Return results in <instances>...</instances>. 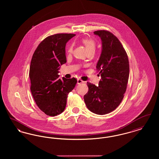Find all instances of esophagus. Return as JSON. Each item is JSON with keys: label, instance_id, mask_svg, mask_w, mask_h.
<instances>
[{"label": "esophagus", "instance_id": "obj_1", "mask_svg": "<svg viewBox=\"0 0 159 159\" xmlns=\"http://www.w3.org/2000/svg\"><path fill=\"white\" fill-rule=\"evenodd\" d=\"M83 80H82L81 79H77V84H81V83H83Z\"/></svg>", "mask_w": 159, "mask_h": 159}]
</instances>
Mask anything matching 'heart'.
<instances>
[{
  "label": "heart",
  "instance_id": "heart-1",
  "mask_svg": "<svg viewBox=\"0 0 159 159\" xmlns=\"http://www.w3.org/2000/svg\"><path fill=\"white\" fill-rule=\"evenodd\" d=\"M81 41L83 45L85 46V47L86 48L88 52L91 50L95 49L96 45H95V42H94L93 40L89 39V38H83ZM72 49H73V46L71 45L70 46L68 49V52L69 53L71 52Z\"/></svg>",
  "mask_w": 159,
  "mask_h": 159
}]
</instances>
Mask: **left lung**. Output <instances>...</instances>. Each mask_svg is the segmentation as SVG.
<instances>
[{"mask_svg": "<svg viewBox=\"0 0 159 159\" xmlns=\"http://www.w3.org/2000/svg\"><path fill=\"white\" fill-rule=\"evenodd\" d=\"M94 34L102 41V51L96 67L101 79L98 86L87 83L89 91L84 95V101L92 113L104 115L114 110L124 97L129 76V64L126 51L113 33L98 30Z\"/></svg>", "mask_w": 159, "mask_h": 159, "instance_id": "1", "label": "left lung"}]
</instances>
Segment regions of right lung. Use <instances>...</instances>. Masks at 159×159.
I'll list each match as a JSON object with an SVG mask.
<instances>
[{
  "instance_id": "1",
  "label": "right lung",
  "mask_w": 159,
  "mask_h": 159,
  "mask_svg": "<svg viewBox=\"0 0 159 159\" xmlns=\"http://www.w3.org/2000/svg\"><path fill=\"white\" fill-rule=\"evenodd\" d=\"M76 34L60 33L42 41L33 55L29 77L30 90L38 107L45 113L55 116L62 113L68 93L75 88L77 79H61L60 66L66 61V45Z\"/></svg>"
}]
</instances>
